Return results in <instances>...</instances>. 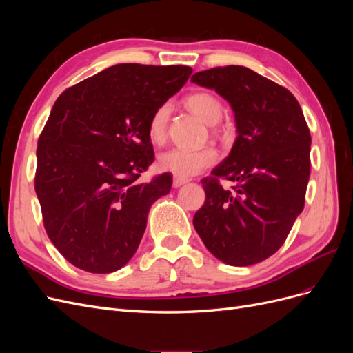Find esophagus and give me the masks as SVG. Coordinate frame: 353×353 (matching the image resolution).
Listing matches in <instances>:
<instances>
[{
	"label": "esophagus",
	"mask_w": 353,
	"mask_h": 353,
	"mask_svg": "<svg viewBox=\"0 0 353 353\" xmlns=\"http://www.w3.org/2000/svg\"><path fill=\"white\" fill-rule=\"evenodd\" d=\"M188 183V179H181V178H176V176H174V187L175 188H179L181 185H184V184H187Z\"/></svg>",
	"instance_id": "1"
}]
</instances>
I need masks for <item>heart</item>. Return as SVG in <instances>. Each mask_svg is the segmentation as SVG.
<instances>
[{
	"mask_svg": "<svg viewBox=\"0 0 353 353\" xmlns=\"http://www.w3.org/2000/svg\"><path fill=\"white\" fill-rule=\"evenodd\" d=\"M184 105L188 112L197 116L206 125H216L223 114L222 101L215 94L200 91L188 95L184 100ZM170 117L169 104H162L152 114L148 122V137L156 144H162L168 135V125ZM215 148L205 147L200 150H185V148H172L157 157L159 170L172 174L176 178L188 179L200 174L203 169L212 166L216 162Z\"/></svg>",
	"mask_w": 353,
	"mask_h": 353,
	"instance_id": "b5f03b06",
	"label": "heart"
}]
</instances>
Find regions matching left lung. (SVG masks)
<instances>
[{
  "label": "left lung",
  "instance_id": "obj_1",
  "mask_svg": "<svg viewBox=\"0 0 353 353\" xmlns=\"http://www.w3.org/2000/svg\"><path fill=\"white\" fill-rule=\"evenodd\" d=\"M191 82L215 90L234 112L230 154L201 181L206 201L193 218L206 249L232 266L279 250L305 205L311 134L294 95L244 66L197 72ZM236 182L223 190L217 179Z\"/></svg>",
  "mask_w": 353,
  "mask_h": 353
}]
</instances>
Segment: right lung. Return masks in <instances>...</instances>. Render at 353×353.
I'll list each match as a JSON object with an SVG mask.
<instances>
[{"label": "right lung", "instance_id": "1", "mask_svg": "<svg viewBox=\"0 0 353 353\" xmlns=\"http://www.w3.org/2000/svg\"><path fill=\"white\" fill-rule=\"evenodd\" d=\"M188 66L122 63L63 92L37 148L35 191L51 243L92 274L135 254L153 203L172 176H138L153 160L148 122L191 74Z\"/></svg>", "mask_w": 353, "mask_h": 353}]
</instances>
